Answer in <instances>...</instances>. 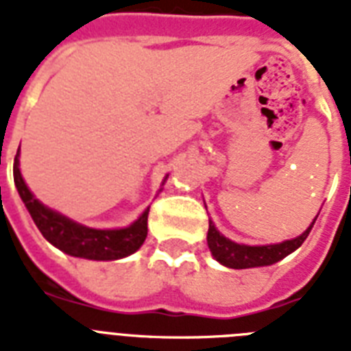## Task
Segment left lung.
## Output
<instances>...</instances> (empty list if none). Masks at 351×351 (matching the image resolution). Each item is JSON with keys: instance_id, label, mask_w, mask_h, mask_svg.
Masks as SVG:
<instances>
[{"instance_id": "obj_1", "label": "left lung", "mask_w": 351, "mask_h": 351, "mask_svg": "<svg viewBox=\"0 0 351 351\" xmlns=\"http://www.w3.org/2000/svg\"><path fill=\"white\" fill-rule=\"evenodd\" d=\"M315 220L312 221L308 229L304 230L303 234L294 238V240H287L283 243L276 245H240L225 238L223 234L218 232L215 223L209 220V232H207V245H209L210 254L215 256L216 261L221 265L229 267V269H252V267H267V265L278 263L279 259L287 258L290 252L299 249L310 230L314 227Z\"/></svg>"}]
</instances>
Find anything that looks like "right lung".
I'll return each instance as SVG.
<instances>
[{
  "instance_id": "right-lung-1",
  "label": "right lung",
  "mask_w": 351,
  "mask_h": 351,
  "mask_svg": "<svg viewBox=\"0 0 351 351\" xmlns=\"http://www.w3.org/2000/svg\"><path fill=\"white\" fill-rule=\"evenodd\" d=\"M18 156L19 149L14 158V182H16L18 193L32 216L34 223L37 225V229L41 230V234L53 247L75 258L97 259V261L126 258L141 249V245L147 236L149 207L142 213L138 220L124 229H90L81 223H75L66 216L59 215L47 205H43L30 193L19 171Z\"/></svg>"
}]
</instances>
